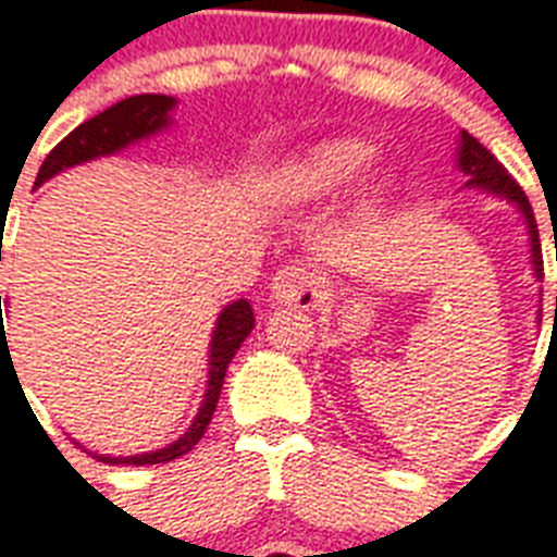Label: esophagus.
I'll return each instance as SVG.
<instances>
[{
    "label": "esophagus",
    "mask_w": 557,
    "mask_h": 557,
    "mask_svg": "<svg viewBox=\"0 0 557 557\" xmlns=\"http://www.w3.org/2000/svg\"><path fill=\"white\" fill-rule=\"evenodd\" d=\"M271 300L280 307L309 309L318 297L324 295V280L315 271L300 269V265H286L271 277Z\"/></svg>",
    "instance_id": "esophagus-1"
}]
</instances>
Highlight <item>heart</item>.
Here are the masks:
<instances>
[{
  "label": "heart",
  "instance_id": "1",
  "mask_svg": "<svg viewBox=\"0 0 557 557\" xmlns=\"http://www.w3.org/2000/svg\"><path fill=\"white\" fill-rule=\"evenodd\" d=\"M373 146L356 137L321 139L315 146L304 148L283 165L280 172V193L288 201H321L338 189H345L364 165L371 163ZM382 186H373L380 193Z\"/></svg>",
  "mask_w": 557,
  "mask_h": 557
}]
</instances>
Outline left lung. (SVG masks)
Instances as JSON below:
<instances>
[{
	"instance_id": "8db88e82",
	"label": "left lung",
	"mask_w": 557,
	"mask_h": 557,
	"mask_svg": "<svg viewBox=\"0 0 557 557\" xmlns=\"http://www.w3.org/2000/svg\"><path fill=\"white\" fill-rule=\"evenodd\" d=\"M458 169L467 175V186H476V189H485V193L496 195V198H505L508 203H515L517 210L523 212V222L529 227V242H532V269L534 277L543 280V253H541V236H537V222H534L532 203L525 198V193L517 186V181L508 172L505 165L496 160L491 151H487L476 137H470L467 131H461V139H458ZM557 309V297H555Z\"/></svg>"
}]
</instances>
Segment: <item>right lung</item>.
Segmentation results:
<instances>
[{"label": "right lung", "instance_id": "right-lung-1", "mask_svg": "<svg viewBox=\"0 0 557 557\" xmlns=\"http://www.w3.org/2000/svg\"><path fill=\"white\" fill-rule=\"evenodd\" d=\"M177 101L172 96H157V92H146V96H131V99L116 101L113 108L101 110L99 116L87 119L84 125H78L72 131L70 137H63L58 146L49 151V157L42 160L40 172H37V184H46L49 177H54L63 169H72V165L87 163V160H96V157L116 154L122 148L134 146L139 139H148L160 134L163 127L172 125V108ZM2 260V248H0ZM0 312H2V295H0ZM2 324V315H0ZM5 326V324H2ZM250 330H253V309L245 297L233 300L222 309V315L215 321V330H212L210 342V380H207V392H203L201 409L195 414L193 426L163 449H154V453H143V456H92L104 461V465H163V461H172V458L186 456L189 449L203 438V432L210 426L212 411H215V403H219V394H222L224 373H227V364L236 356V350L242 347V342L248 338ZM2 342H5V333H2Z\"/></svg>", "mask_w": 557, "mask_h": 557}]
</instances>
